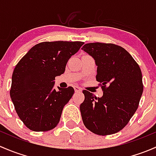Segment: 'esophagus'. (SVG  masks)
Segmentation results:
<instances>
[{"label":"esophagus","mask_w":156,"mask_h":156,"mask_svg":"<svg viewBox=\"0 0 156 156\" xmlns=\"http://www.w3.org/2000/svg\"><path fill=\"white\" fill-rule=\"evenodd\" d=\"M73 89H74L75 91H81V88L79 87V86H75L74 87H73Z\"/></svg>","instance_id":"esophagus-1"}]
</instances>
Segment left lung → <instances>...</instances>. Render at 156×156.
I'll use <instances>...</instances> for the list:
<instances>
[{"label":"left lung","mask_w":156,"mask_h":156,"mask_svg":"<svg viewBox=\"0 0 156 156\" xmlns=\"http://www.w3.org/2000/svg\"><path fill=\"white\" fill-rule=\"evenodd\" d=\"M82 49L94 58L96 80L103 89L101 98L83 91V122L96 134H115L128 124L139 105L144 90L140 68L124 48L113 43H86Z\"/></svg>","instance_id":"1"}]
</instances>
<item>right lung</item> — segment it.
I'll use <instances>...</instances> for the list:
<instances>
[{"mask_svg": "<svg viewBox=\"0 0 156 156\" xmlns=\"http://www.w3.org/2000/svg\"><path fill=\"white\" fill-rule=\"evenodd\" d=\"M83 42L54 41L35 45L13 70L10 98L20 119L34 131L52 130L74 93L73 87L54 89L55 77L64 73Z\"/></svg>", "mask_w": 156, "mask_h": 156, "instance_id": "obj_1", "label": "right lung"}]
</instances>
